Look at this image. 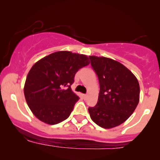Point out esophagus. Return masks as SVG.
<instances>
[{
	"label": "esophagus",
	"instance_id": "esophagus-1",
	"mask_svg": "<svg viewBox=\"0 0 160 160\" xmlns=\"http://www.w3.org/2000/svg\"><path fill=\"white\" fill-rule=\"evenodd\" d=\"M83 97H84V98H86V97H87V95L86 94H85V95H83Z\"/></svg>",
	"mask_w": 160,
	"mask_h": 160
}]
</instances>
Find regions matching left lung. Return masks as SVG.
Returning a JSON list of instances; mask_svg holds the SVG:
<instances>
[{"mask_svg":"<svg viewBox=\"0 0 160 160\" xmlns=\"http://www.w3.org/2000/svg\"><path fill=\"white\" fill-rule=\"evenodd\" d=\"M89 58L100 85L98 102L95 107L89 108V115L101 127H116L132 114L138 104V81L120 62L105 57Z\"/></svg>","mask_w":160,"mask_h":160,"instance_id":"1","label":"left lung"}]
</instances>
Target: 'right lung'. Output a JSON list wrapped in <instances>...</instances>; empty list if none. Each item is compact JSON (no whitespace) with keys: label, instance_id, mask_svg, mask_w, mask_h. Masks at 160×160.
Segmentation results:
<instances>
[{"label":"right lung","instance_id":"obj_1","mask_svg":"<svg viewBox=\"0 0 160 160\" xmlns=\"http://www.w3.org/2000/svg\"><path fill=\"white\" fill-rule=\"evenodd\" d=\"M89 64V58L85 55L59 51L32 66L25 80L24 94L37 118L55 125L69 117L79 100L71 86L78 70Z\"/></svg>","mask_w":160,"mask_h":160}]
</instances>
